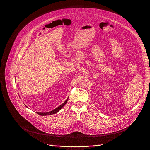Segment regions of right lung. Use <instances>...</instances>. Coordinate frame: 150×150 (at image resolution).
Segmentation results:
<instances>
[{
    "instance_id": "right-lung-1",
    "label": "right lung",
    "mask_w": 150,
    "mask_h": 150,
    "mask_svg": "<svg viewBox=\"0 0 150 150\" xmlns=\"http://www.w3.org/2000/svg\"><path fill=\"white\" fill-rule=\"evenodd\" d=\"M68 100V98L67 99V100L62 104H61L60 106H59L58 107H57V108H55V110L50 111V112H37L38 114L40 115H42V116H45V115H52V114H57L58 112H59L61 109L66 104V103H67Z\"/></svg>"
}]
</instances>
